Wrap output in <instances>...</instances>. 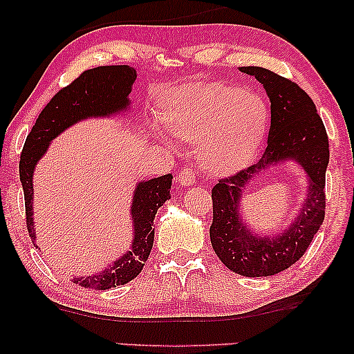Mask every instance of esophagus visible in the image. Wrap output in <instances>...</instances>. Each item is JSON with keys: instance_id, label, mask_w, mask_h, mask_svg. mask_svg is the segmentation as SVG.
<instances>
[{"instance_id": "1", "label": "esophagus", "mask_w": 354, "mask_h": 354, "mask_svg": "<svg viewBox=\"0 0 354 354\" xmlns=\"http://www.w3.org/2000/svg\"><path fill=\"white\" fill-rule=\"evenodd\" d=\"M178 183H180L182 187H190V185H193V183H195V178H196V176H195V171H193V169H190V167H183L180 172H178Z\"/></svg>"}]
</instances>
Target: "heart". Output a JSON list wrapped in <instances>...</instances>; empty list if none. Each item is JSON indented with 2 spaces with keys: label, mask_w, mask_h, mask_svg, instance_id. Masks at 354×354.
<instances>
[{
  "label": "heart",
  "mask_w": 354,
  "mask_h": 354,
  "mask_svg": "<svg viewBox=\"0 0 354 354\" xmlns=\"http://www.w3.org/2000/svg\"><path fill=\"white\" fill-rule=\"evenodd\" d=\"M162 118L177 137L200 140L198 154L217 176L253 161L266 137L269 106L263 96L225 84H187L162 98Z\"/></svg>",
  "instance_id": "1"
}]
</instances>
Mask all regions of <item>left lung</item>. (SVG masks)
Returning <instances> with one entry per match:
<instances>
[{
    "instance_id": "obj_1",
    "label": "left lung",
    "mask_w": 354,
    "mask_h": 354,
    "mask_svg": "<svg viewBox=\"0 0 354 354\" xmlns=\"http://www.w3.org/2000/svg\"><path fill=\"white\" fill-rule=\"evenodd\" d=\"M263 84L270 101L268 148L253 166L221 178L212 188L211 245L217 258L245 277H270L306 253L326 216L328 138L316 104L295 82L264 67H240ZM297 160L308 174L302 211L288 230L275 237L251 234L239 216V198L256 173L272 163Z\"/></svg>"
}]
</instances>
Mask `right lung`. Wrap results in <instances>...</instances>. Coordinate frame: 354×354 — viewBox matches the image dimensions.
<instances>
[{"instance_id": "add662e5", "label": "right lung", "mask_w": 354, "mask_h": 354, "mask_svg": "<svg viewBox=\"0 0 354 354\" xmlns=\"http://www.w3.org/2000/svg\"><path fill=\"white\" fill-rule=\"evenodd\" d=\"M137 79V71L130 66H101L88 69L71 85L53 96L38 115L35 125L27 135L19 162L24 198H26L27 229L35 241L33 230V171L46 153L51 140L80 120L88 118H109L129 108V93ZM172 176L166 174L137 183L132 200L133 240L130 250L113 266L88 277H74L72 282L85 288L109 290L124 285L142 272L153 248V221L159 207L171 198ZM35 245V243H33Z\"/></svg>"}]
</instances>
